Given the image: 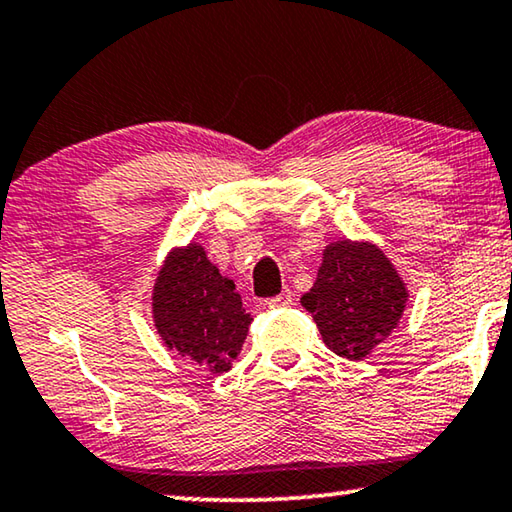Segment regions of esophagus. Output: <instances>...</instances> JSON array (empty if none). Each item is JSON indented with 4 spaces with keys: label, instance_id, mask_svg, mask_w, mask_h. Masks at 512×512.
Wrapping results in <instances>:
<instances>
[{
    "label": "esophagus",
    "instance_id": "esophagus-1",
    "mask_svg": "<svg viewBox=\"0 0 512 512\" xmlns=\"http://www.w3.org/2000/svg\"><path fill=\"white\" fill-rule=\"evenodd\" d=\"M293 302V293L291 291H284L279 295H274V298L268 300V307L270 309H279V307H288Z\"/></svg>",
    "mask_w": 512,
    "mask_h": 512
}]
</instances>
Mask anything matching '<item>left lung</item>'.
Masks as SVG:
<instances>
[{"label":"left lung","mask_w":512,"mask_h":512,"mask_svg":"<svg viewBox=\"0 0 512 512\" xmlns=\"http://www.w3.org/2000/svg\"><path fill=\"white\" fill-rule=\"evenodd\" d=\"M406 298L402 277L376 244L339 240L325 247L314 286L300 302L330 351L362 360L397 328Z\"/></svg>","instance_id":"1"}]
</instances>
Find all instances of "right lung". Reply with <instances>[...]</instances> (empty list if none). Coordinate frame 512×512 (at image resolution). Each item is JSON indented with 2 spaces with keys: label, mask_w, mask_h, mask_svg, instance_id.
Listing matches in <instances>:
<instances>
[{
  "label": "right lung",
  "mask_w": 512,
  "mask_h": 512,
  "mask_svg": "<svg viewBox=\"0 0 512 512\" xmlns=\"http://www.w3.org/2000/svg\"><path fill=\"white\" fill-rule=\"evenodd\" d=\"M152 314L164 344L212 374L231 369L251 323L233 279L221 277L201 244L170 251L154 284Z\"/></svg>",
  "instance_id": "right-lung-1"
}]
</instances>
